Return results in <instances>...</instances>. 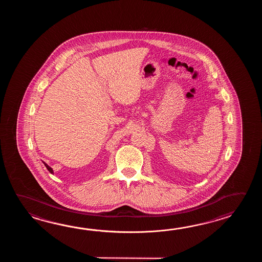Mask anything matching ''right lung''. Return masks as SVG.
<instances>
[{"label": "right lung", "instance_id": "right-lung-1", "mask_svg": "<svg viewBox=\"0 0 262 262\" xmlns=\"http://www.w3.org/2000/svg\"><path fill=\"white\" fill-rule=\"evenodd\" d=\"M44 164L45 166H46V167L48 168V170H49V171H50V173H53V170H52V168H51V167H50V166H48V165H47L46 163H44Z\"/></svg>", "mask_w": 262, "mask_h": 262}]
</instances>
